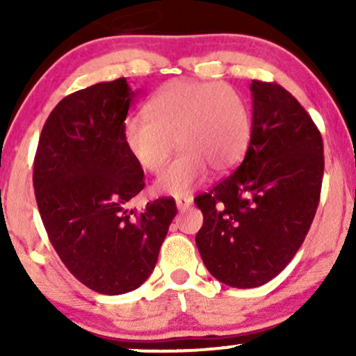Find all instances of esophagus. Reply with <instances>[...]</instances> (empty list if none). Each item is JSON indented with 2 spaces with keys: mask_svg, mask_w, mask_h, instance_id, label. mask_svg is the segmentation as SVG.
Wrapping results in <instances>:
<instances>
[{
  "mask_svg": "<svg viewBox=\"0 0 356 356\" xmlns=\"http://www.w3.org/2000/svg\"><path fill=\"white\" fill-rule=\"evenodd\" d=\"M192 201H194V199H192V195H181V197L175 199V204H177L179 211H186L192 206Z\"/></svg>",
  "mask_w": 356,
  "mask_h": 356,
  "instance_id": "obj_1",
  "label": "esophagus"
}]
</instances>
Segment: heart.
<instances>
[{"instance_id":"b5f03b06","label":"heart","mask_w":356,"mask_h":356,"mask_svg":"<svg viewBox=\"0 0 356 356\" xmlns=\"http://www.w3.org/2000/svg\"><path fill=\"white\" fill-rule=\"evenodd\" d=\"M145 112L124 122V144L138 165L159 175L177 140L182 154L157 182V189L170 195L187 194L209 169L229 172L251 142L248 100L226 83L172 80L147 102Z\"/></svg>"}]
</instances>
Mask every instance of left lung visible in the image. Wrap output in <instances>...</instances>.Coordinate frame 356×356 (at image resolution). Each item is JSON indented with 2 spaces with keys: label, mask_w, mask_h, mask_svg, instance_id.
<instances>
[{
  "label": "left lung",
  "mask_w": 356,
  "mask_h": 356,
  "mask_svg": "<svg viewBox=\"0 0 356 356\" xmlns=\"http://www.w3.org/2000/svg\"><path fill=\"white\" fill-rule=\"evenodd\" d=\"M252 134L243 162L194 199L204 222L195 236L209 273L232 288L280 275L308 234L320 202L323 140L288 90L252 80Z\"/></svg>",
  "instance_id": "1"
}]
</instances>
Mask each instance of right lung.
Returning <instances> with one entry per match:
<instances>
[{"instance_id": "obj_1", "label": "right lung", "mask_w": 356, "mask_h": 356, "mask_svg": "<svg viewBox=\"0 0 356 356\" xmlns=\"http://www.w3.org/2000/svg\"><path fill=\"white\" fill-rule=\"evenodd\" d=\"M137 93L117 79L65 97L44 122L35 155V197L51 246L80 283L102 295L144 283L177 214L170 197L142 212L127 206L145 186L122 136Z\"/></svg>"}]
</instances>
